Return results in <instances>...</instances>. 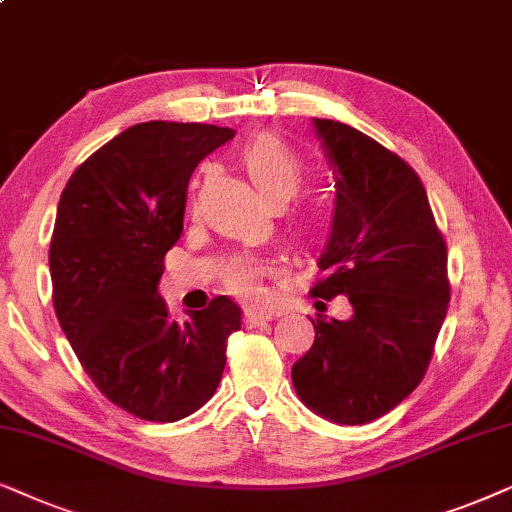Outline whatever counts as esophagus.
Listing matches in <instances>:
<instances>
[{
	"instance_id": "obj_1",
	"label": "esophagus",
	"mask_w": 512,
	"mask_h": 512,
	"mask_svg": "<svg viewBox=\"0 0 512 512\" xmlns=\"http://www.w3.org/2000/svg\"><path fill=\"white\" fill-rule=\"evenodd\" d=\"M243 313H245V323H248V325H264L267 320L274 318V313L257 309V306H245Z\"/></svg>"
}]
</instances>
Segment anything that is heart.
<instances>
[{
  "label": "heart",
  "instance_id": "b5f03b06",
  "mask_svg": "<svg viewBox=\"0 0 512 512\" xmlns=\"http://www.w3.org/2000/svg\"><path fill=\"white\" fill-rule=\"evenodd\" d=\"M241 161L252 185L271 203H285L299 192L304 182V168L288 147L274 138H257L243 149ZM274 271V264L255 257L231 260L222 274V283L236 295L260 299V278Z\"/></svg>",
  "mask_w": 512,
  "mask_h": 512
}]
</instances>
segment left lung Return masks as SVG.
I'll return each instance as SVG.
<instances>
[{
  "instance_id": "8db88e82",
  "label": "left lung",
  "mask_w": 512,
  "mask_h": 512,
  "mask_svg": "<svg viewBox=\"0 0 512 512\" xmlns=\"http://www.w3.org/2000/svg\"><path fill=\"white\" fill-rule=\"evenodd\" d=\"M335 173L332 234L311 295H346L349 320H311L292 365L299 400L342 426L384 417L424 379L447 316V245L412 166L332 119H313Z\"/></svg>"
}]
</instances>
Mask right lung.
<instances>
[{"label":"right lung","mask_w":512,"mask_h":512,"mask_svg":"<svg viewBox=\"0 0 512 512\" xmlns=\"http://www.w3.org/2000/svg\"><path fill=\"white\" fill-rule=\"evenodd\" d=\"M231 128L147 121L102 145L60 194L51 236L53 309L109 403L173 424L213 398L241 309L215 297L185 325L159 295L163 257L185 220L187 185Z\"/></svg>","instance_id":"1"}]
</instances>
